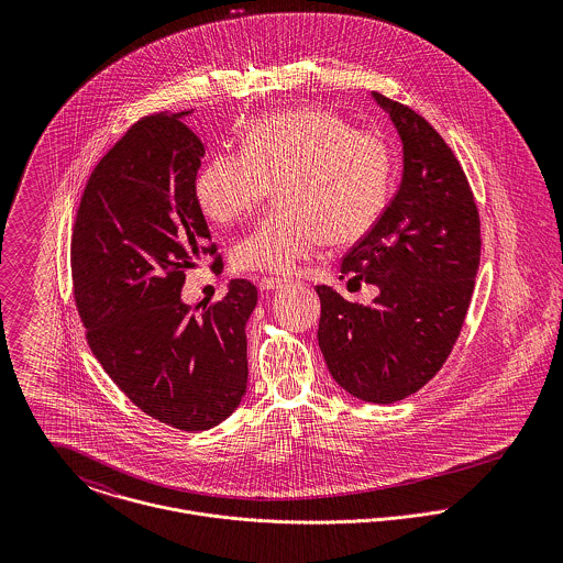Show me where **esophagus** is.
Masks as SVG:
<instances>
[{
  "instance_id": "34e87169",
  "label": "esophagus",
  "mask_w": 563,
  "mask_h": 563,
  "mask_svg": "<svg viewBox=\"0 0 563 563\" xmlns=\"http://www.w3.org/2000/svg\"><path fill=\"white\" fill-rule=\"evenodd\" d=\"M288 282L286 279H279V277H262L260 279V290H277V288H284Z\"/></svg>"
}]
</instances>
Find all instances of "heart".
<instances>
[{"instance_id": "1", "label": "heart", "mask_w": 563, "mask_h": 563, "mask_svg": "<svg viewBox=\"0 0 563 563\" xmlns=\"http://www.w3.org/2000/svg\"><path fill=\"white\" fill-rule=\"evenodd\" d=\"M390 154L373 134L317 108L253 121L242 154H219L195 179L203 214L230 225L249 214L275 184L279 203L234 246L242 271L292 273L322 246L364 239L390 199Z\"/></svg>"}]
</instances>
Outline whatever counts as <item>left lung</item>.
Masks as SVG:
<instances>
[{"label":"left lung","mask_w":563,"mask_h":563,"mask_svg":"<svg viewBox=\"0 0 563 563\" xmlns=\"http://www.w3.org/2000/svg\"><path fill=\"white\" fill-rule=\"evenodd\" d=\"M371 95L401 139V184L340 273L379 295L364 308L317 286L319 346L340 388L388 405L418 393L446 362L471 306L482 232L468 179L442 136L407 106Z\"/></svg>","instance_id":"left-lung-1"}]
</instances>
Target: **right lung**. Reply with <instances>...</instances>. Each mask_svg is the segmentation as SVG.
<instances>
[{
    "label": "right lung",
    "instance_id": "obj_1",
    "mask_svg": "<svg viewBox=\"0 0 563 563\" xmlns=\"http://www.w3.org/2000/svg\"><path fill=\"white\" fill-rule=\"evenodd\" d=\"M190 114L139 121L95 166L76 217L71 277L88 346L110 379L152 418L203 431L246 393L244 324L257 290L232 279L201 314L181 301L186 268L214 253L203 246L212 239L195 197L206 150L184 123Z\"/></svg>",
    "mask_w": 563,
    "mask_h": 563
}]
</instances>
